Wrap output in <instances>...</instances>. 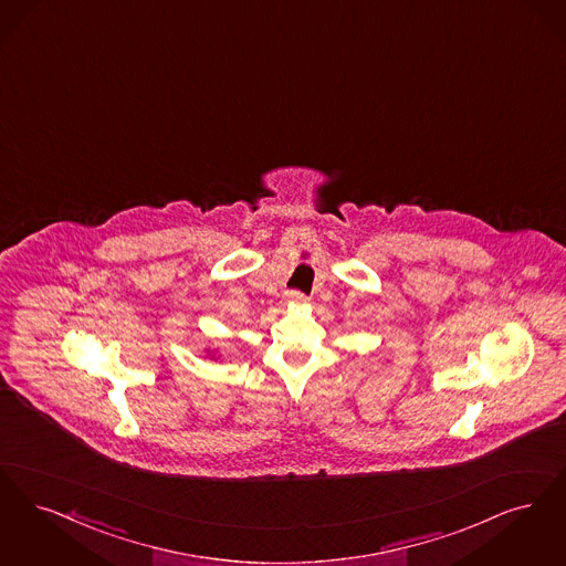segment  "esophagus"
<instances>
[{
	"label": "esophagus",
	"instance_id": "34e87169",
	"mask_svg": "<svg viewBox=\"0 0 566 566\" xmlns=\"http://www.w3.org/2000/svg\"><path fill=\"white\" fill-rule=\"evenodd\" d=\"M287 300H290L292 304H304L308 297L302 294V292H290V294H287Z\"/></svg>",
	"mask_w": 566,
	"mask_h": 566
}]
</instances>
